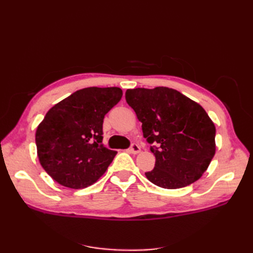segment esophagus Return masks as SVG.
I'll use <instances>...</instances> for the list:
<instances>
[{"mask_svg": "<svg viewBox=\"0 0 253 253\" xmlns=\"http://www.w3.org/2000/svg\"><path fill=\"white\" fill-rule=\"evenodd\" d=\"M129 151L132 153V154H137V153H139L141 151V149H140V147L138 146L137 143H132L131 146H130V148H129Z\"/></svg>", "mask_w": 253, "mask_h": 253, "instance_id": "obj_1", "label": "esophagus"}]
</instances>
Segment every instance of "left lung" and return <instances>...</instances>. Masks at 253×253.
I'll use <instances>...</instances> for the list:
<instances>
[{
	"instance_id": "left-lung-1",
	"label": "left lung",
	"mask_w": 253,
	"mask_h": 253,
	"mask_svg": "<svg viewBox=\"0 0 253 253\" xmlns=\"http://www.w3.org/2000/svg\"><path fill=\"white\" fill-rule=\"evenodd\" d=\"M126 102L153 146L155 166L147 178L165 189L197 181L215 154V126L203 107L179 91L157 87L128 89Z\"/></svg>"
}]
</instances>
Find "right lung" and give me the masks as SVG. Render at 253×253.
Masks as SVG:
<instances>
[{
	"instance_id": "add662e5",
	"label": "right lung",
	"mask_w": 253,
	"mask_h": 253,
	"mask_svg": "<svg viewBox=\"0 0 253 253\" xmlns=\"http://www.w3.org/2000/svg\"><path fill=\"white\" fill-rule=\"evenodd\" d=\"M122 95L117 87L80 89L46 113L36 131L37 153L58 184L83 189L105 173L117 152L102 144L103 120Z\"/></svg>"
}]
</instances>
